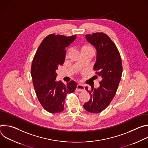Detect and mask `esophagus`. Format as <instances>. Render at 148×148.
Wrapping results in <instances>:
<instances>
[{
	"mask_svg": "<svg viewBox=\"0 0 148 148\" xmlns=\"http://www.w3.org/2000/svg\"><path fill=\"white\" fill-rule=\"evenodd\" d=\"M76 90L77 91H83L85 90V87H84V86L82 85V84H78Z\"/></svg>",
	"mask_w": 148,
	"mask_h": 148,
	"instance_id": "esophagus-1",
	"label": "esophagus"
}]
</instances>
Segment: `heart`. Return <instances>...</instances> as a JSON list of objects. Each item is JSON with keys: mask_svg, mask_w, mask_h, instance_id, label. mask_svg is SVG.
I'll list each match as a JSON object with an SVG mask.
<instances>
[{"mask_svg": "<svg viewBox=\"0 0 148 148\" xmlns=\"http://www.w3.org/2000/svg\"><path fill=\"white\" fill-rule=\"evenodd\" d=\"M81 52L86 51H93V49L88 45H83L81 47Z\"/></svg>", "mask_w": 148, "mask_h": 148, "instance_id": "obj_1", "label": "heart"}]
</instances>
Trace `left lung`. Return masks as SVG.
Returning <instances> with one entry per match:
<instances>
[{"instance_id": "8db88e82", "label": "left lung", "mask_w": 148, "mask_h": 148, "mask_svg": "<svg viewBox=\"0 0 148 148\" xmlns=\"http://www.w3.org/2000/svg\"><path fill=\"white\" fill-rule=\"evenodd\" d=\"M86 37L97 50L94 70L102 80L98 88H85L91 98L83 107L89 112L97 114L107 108L115 95L122 73V60L117 47L106 34L95 33Z\"/></svg>"}]
</instances>
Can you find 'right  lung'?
<instances>
[{"label": "right lung", "instance_id": "add662e5", "mask_svg": "<svg viewBox=\"0 0 148 148\" xmlns=\"http://www.w3.org/2000/svg\"><path fill=\"white\" fill-rule=\"evenodd\" d=\"M75 38L76 35L50 34L42 41L33 58L31 68L33 86L41 106L49 112L55 114L64 110L67 94L74 92L77 88L74 81L67 85L56 81V70L64 62L65 49Z\"/></svg>", "mask_w": 148, "mask_h": 148}]
</instances>
